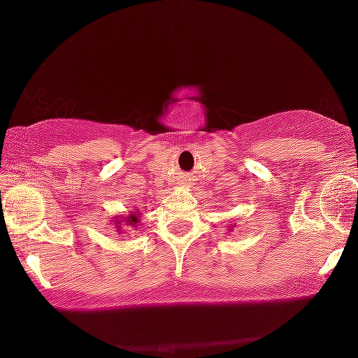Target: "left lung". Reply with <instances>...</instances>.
Listing matches in <instances>:
<instances>
[{
    "mask_svg": "<svg viewBox=\"0 0 358 358\" xmlns=\"http://www.w3.org/2000/svg\"><path fill=\"white\" fill-rule=\"evenodd\" d=\"M234 227H236V225H234V224H231V231H234Z\"/></svg>",
    "mask_w": 358,
    "mask_h": 358,
    "instance_id": "obj_1",
    "label": "left lung"
}]
</instances>
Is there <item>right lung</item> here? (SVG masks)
I'll return each instance as SVG.
<instances>
[{"label":"right lung","mask_w":358,"mask_h":358,"mask_svg":"<svg viewBox=\"0 0 358 358\" xmlns=\"http://www.w3.org/2000/svg\"><path fill=\"white\" fill-rule=\"evenodd\" d=\"M114 219H116V220H114V224H116L117 232H121V227H119V224H122V222H126V225H131V227H136V224L139 222V213H138V210H134V212H131L127 217H121L122 220H119V215L114 217Z\"/></svg>","instance_id":"1"}]
</instances>
